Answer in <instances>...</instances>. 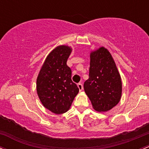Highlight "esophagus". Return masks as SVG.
Listing matches in <instances>:
<instances>
[{"mask_svg":"<svg viewBox=\"0 0 149 149\" xmlns=\"http://www.w3.org/2000/svg\"><path fill=\"white\" fill-rule=\"evenodd\" d=\"M78 89H79L80 91H82L83 89V86L82 83H78Z\"/></svg>","mask_w":149,"mask_h":149,"instance_id":"34e87169","label":"esophagus"}]
</instances>
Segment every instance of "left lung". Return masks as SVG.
I'll list each match as a JSON object with an SVG mask.
<instances>
[{
    "label": "left lung",
    "mask_w": 149,
    "mask_h": 149,
    "mask_svg": "<svg viewBox=\"0 0 149 149\" xmlns=\"http://www.w3.org/2000/svg\"><path fill=\"white\" fill-rule=\"evenodd\" d=\"M89 78L84 83L85 93L93 109L105 112L120 101L122 79L114 58L105 47L92 51L90 54Z\"/></svg>",
    "instance_id": "8db88e82"
}]
</instances>
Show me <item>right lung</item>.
Wrapping results in <instances>:
<instances>
[{
  "mask_svg": "<svg viewBox=\"0 0 149 149\" xmlns=\"http://www.w3.org/2000/svg\"><path fill=\"white\" fill-rule=\"evenodd\" d=\"M72 48L59 45L48 54L37 78V93L45 108L56 114L66 112L79 92L71 80L66 61Z\"/></svg>",
  "mask_w": 149,
  "mask_h": 149,
  "instance_id": "add662e5",
  "label": "right lung"
}]
</instances>
